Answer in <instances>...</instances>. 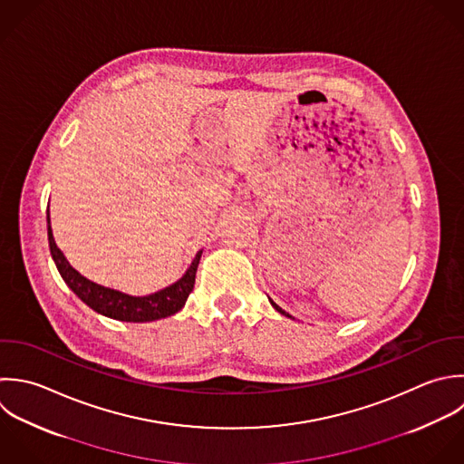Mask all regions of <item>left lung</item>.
I'll return each instance as SVG.
<instances>
[{"mask_svg": "<svg viewBox=\"0 0 464 464\" xmlns=\"http://www.w3.org/2000/svg\"><path fill=\"white\" fill-rule=\"evenodd\" d=\"M269 302H271V305H273V307H275V309H276V311H278V313H280V314H284V316H287V318H293V316H291V314H289V313H285V311H284V309H282V307H278V305H276V304H275V302H273V300H269Z\"/></svg>", "mask_w": 464, "mask_h": 464, "instance_id": "1", "label": "left lung"}]
</instances>
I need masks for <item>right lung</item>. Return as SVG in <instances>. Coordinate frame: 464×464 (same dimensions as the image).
I'll return each mask as SVG.
<instances>
[{
	"label": "right lung",
	"mask_w": 464,
	"mask_h": 464,
	"mask_svg": "<svg viewBox=\"0 0 464 464\" xmlns=\"http://www.w3.org/2000/svg\"><path fill=\"white\" fill-rule=\"evenodd\" d=\"M46 222H48V246H50V255L55 262V267L59 271V275L63 276L64 284L95 313L108 316L111 320H119V322H133V324H144V322H153V320H160L166 316H171L175 313H179L189 293L193 291L195 285V275H197V267L202 256V251H198L191 262V266L188 267V271L184 273V276L180 280H177L175 284H171L169 287L157 291L153 295L148 296H130L124 295L121 291L110 289V287H102L99 284L90 282L88 278H84L82 275H79L64 258V255L61 253V249L55 246L52 229H50V217L46 213Z\"/></svg>",
	"instance_id": "1"
}]
</instances>
